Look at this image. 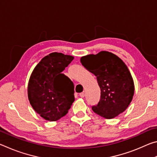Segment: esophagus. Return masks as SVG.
<instances>
[{
    "label": "esophagus",
    "instance_id": "obj_1",
    "mask_svg": "<svg viewBox=\"0 0 157 157\" xmlns=\"http://www.w3.org/2000/svg\"><path fill=\"white\" fill-rule=\"evenodd\" d=\"M84 93H81V94H79V96H80L81 98H84Z\"/></svg>",
    "mask_w": 157,
    "mask_h": 157
}]
</instances>
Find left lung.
<instances>
[{
	"mask_svg": "<svg viewBox=\"0 0 157 157\" xmlns=\"http://www.w3.org/2000/svg\"><path fill=\"white\" fill-rule=\"evenodd\" d=\"M82 64L96 76L101 95L92 110L98 115L111 119L123 113L132 102L134 84L131 73L121 58L112 52L101 51L82 57Z\"/></svg>",
	"mask_w": 157,
	"mask_h": 157,
	"instance_id": "8db88e82",
	"label": "left lung"
}]
</instances>
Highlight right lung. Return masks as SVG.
I'll use <instances>...</instances> for the list:
<instances>
[{
	"mask_svg": "<svg viewBox=\"0 0 157 157\" xmlns=\"http://www.w3.org/2000/svg\"><path fill=\"white\" fill-rule=\"evenodd\" d=\"M73 59L71 55L52 52L39 62L31 74L28 100L45 120L58 121L66 115L75 100L73 82L62 73Z\"/></svg>",
	"mask_w": 157,
	"mask_h": 157,
	"instance_id": "right-lung-1",
	"label": "right lung"
}]
</instances>
